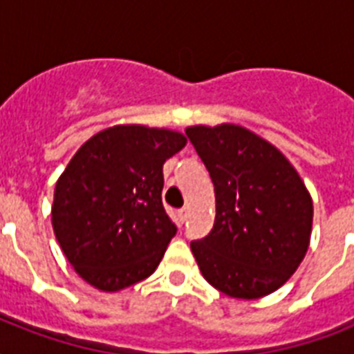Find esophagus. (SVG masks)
I'll list each match as a JSON object with an SVG mask.
<instances>
[{"instance_id": "obj_1", "label": "esophagus", "mask_w": 354, "mask_h": 354, "mask_svg": "<svg viewBox=\"0 0 354 354\" xmlns=\"http://www.w3.org/2000/svg\"><path fill=\"white\" fill-rule=\"evenodd\" d=\"M187 215H189L187 207H182V209L178 211V221H180V224H183V222L187 221Z\"/></svg>"}]
</instances>
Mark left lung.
<instances>
[{"label": "left lung", "mask_w": 354, "mask_h": 354, "mask_svg": "<svg viewBox=\"0 0 354 354\" xmlns=\"http://www.w3.org/2000/svg\"><path fill=\"white\" fill-rule=\"evenodd\" d=\"M215 185L209 235L191 242L205 281L241 299L285 285L305 257L313 200L279 150L235 124L185 130Z\"/></svg>", "instance_id": "1"}]
</instances>
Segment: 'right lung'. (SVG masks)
I'll use <instances>...</instances> for the list:
<instances>
[{
    "label": "right lung",
    "mask_w": 354,
    "mask_h": 354,
    "mask_svg": "<svg viewBox=\"0 0 354 354\" xmlns=\"http://www.w3.org/2000/svg\"><path fill=\"white\" fill-rule=\"evenodd\" d=\"M182 133L139 124L88 139L58 178L53 230L77 274L115 292L149 277L178 227L161 200L163 163Z\"/></svg>",
    "instance_id": "right-lung-1"
}]
</instances>
